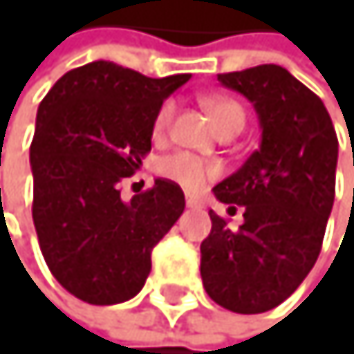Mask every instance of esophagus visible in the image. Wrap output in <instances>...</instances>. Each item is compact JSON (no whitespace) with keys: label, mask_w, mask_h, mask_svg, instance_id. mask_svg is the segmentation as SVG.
<instances>
[{"label":"esophagus","mask_w":354,"mask_h":354,"mask_svg":"<svg viewBox=\"0 0 354 354\" xmlns=\"http://www.w3.org/2000/svg\"><path fill=\"white\" fill-rule=\"evenodd\" d=\"M187 206L189 208H201V199L195 195H187Z\"/></svg>","instance_id":"34e87169"}]
</instances>
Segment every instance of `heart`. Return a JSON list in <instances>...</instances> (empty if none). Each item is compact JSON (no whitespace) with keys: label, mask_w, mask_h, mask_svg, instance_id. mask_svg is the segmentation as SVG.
Returning <instances> with one entry per match:
<instances>
[{"label":"heart","mask_w":354,"mask_h":354,"mask_svg":"<svg viewBox=\"0 0 354 354\" xmlns=\"http://www.w3.org/2000/svg\"><path fill=\"white\" fill-rule=\"evenodd\" d=\"M206 108L212 114V118L216 120V125L221 127V131H231V129H244V120H246V112L244 108L229 97H208L206 100ZM176 114V104L171 100H165L153 120V133L155 138H165V133L171 127V120ZM159 171L165 176V178L178 183L180 187L189 189V191H197L206 185L210 178L218 176L221 167L216 163H210L206 159H201L193 153L180 151L167 155L161 163H159Z\"/></svg>","instance_id":"b5f03b06"}]
</instances>
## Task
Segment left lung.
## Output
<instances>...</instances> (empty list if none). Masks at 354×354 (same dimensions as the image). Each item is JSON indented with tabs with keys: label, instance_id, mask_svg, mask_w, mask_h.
Listing matches in <instances>:
<instances>
[{
	"label": "left lung",
	"instance_id": "obj_1",
	"mask_svg": "<svg viewBox=\"0 0 354 354\" xmlns=\"http://www.w3.org/2000/svg\"><path fill=\"white\" fill-rule=\"evenodd\" d=\"M218 82L252 102L261 146L214 187L229 214L244 210V223L229 229L210 210L199 270L218 306L259 315L287 299L319 259L335 197L337 136L319 95L280 65L218 74Z\"/></svg>",
	"mask_w": 354,
	"mask_h": 354
}]
</instances>
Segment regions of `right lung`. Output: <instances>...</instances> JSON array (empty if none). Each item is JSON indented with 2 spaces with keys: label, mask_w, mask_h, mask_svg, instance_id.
I'll return each instance as SVG.
<instances>
[{
  "label": "right lung",
  "mask_w": 354,
  "mask_h": 354,
  "mask_svg": "<svg viewBox=\"0 0 354 354\" xmlns=\"http://www.w3.org/2000/svg\"><path fill=\"white\" fill-rule=\"evenodd\" d=\"M189 78L93 61L63 74L37 108L29 159L39 250L61 287L86 304L136 297L153 248L185 210L183 189L167 178L129 201L118 185L151 153L159 106Z\"/></svg>",
  "instance_id": "obj_1"
}]
</instances>
